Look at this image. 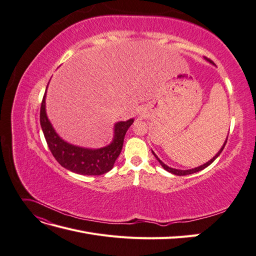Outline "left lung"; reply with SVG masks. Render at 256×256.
Listing matches in <instances>:
<instances>
[{"instance_id": "1", "label": "left lung", "mask_w": 256, "mask_h": 256, "mask_svg": "<svg viewBox=\"0 0 256 256\" xmlns=\"http://www.w3.org/2000/svg\"><path fill=\"white\" fill-rule=\"evenodd\" d=\"M212 62V60H210ZM226 142H228V138H226V142H224V145L222 146V148L219 150V152L216 154V156L210 160V161H208L207 164H203V166H198V168H192V170H176V168H170V166H166L164 162H162L156 154H154V152H152V154H154V156L157 158V160L159 161V164L162 166V168H164V170H166L168 172H170V173H172V174H175V175H178V176H182V175H189V174H193V173H196V172H198V171H200V170H203V168H207L208 166H210L212 162L216 159V157L219 156V154L222 152V150H223V148H224V146H226Z\"/></svg>"}]
</instances>
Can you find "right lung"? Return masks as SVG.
<instances>
[{"label": "right lung", "mask_w": 256, "mask_h": 256, "mask_svg": "<svg viewBox=\"0 0 256 256\" xmlns=\"http://www.w3.org/2000/svg\"><path fill=\"white\" fill-rule=\"evenodd\" d=\"M44 97L46 94L40 106V126L49 150L58 164L69 171L82 175H102L109 172L120 156L125 134L134 120L116 124L114 140L110 145L100 150L81 148L64 142L54 131L46 114Z\"/></svg>", "instance_id": "right-lung-1"}]
</instances>
